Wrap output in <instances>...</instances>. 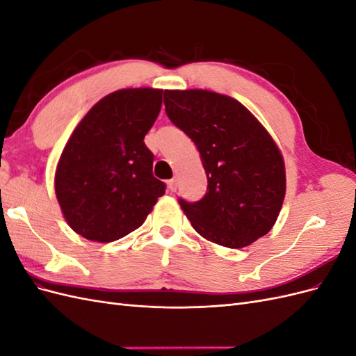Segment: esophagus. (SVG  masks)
<instances>
[{
    "instance_id": "1",
    "label": "esophagus",
    "mask_w": 356,
    "mask_h": 356,
    "mask_svg": "<svg viewBox=\"0 0 356 356\" xmlns=\"http://www.w3.org/2000/svg\"><path fill=\"white\" fill-rule=\"evenodd\" d=\"M168 187H169L170 191H177V188H178V181H177V178L169 179V181H168Z\"/></svg>"
}]
</instances>
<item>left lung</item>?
Here are the masks:
<instances>
[{"label":"left lung","instance_id":"obj_1","mask_svg":"<svg viewBox=\"0 0 356 356\" xmlns=\"http://www.w3.org/2000/svg\"><path fill=\"white\" fill-rule=\"evenodd\" d=\"M165 108L196 144L208 177L203 199H179L193 229L227 248L248 246L270 232L286 175L281 149L266 127L239 101L211 90H165Z\"/></svg>","mask_w":356,"mask_h":356}]
</instances>
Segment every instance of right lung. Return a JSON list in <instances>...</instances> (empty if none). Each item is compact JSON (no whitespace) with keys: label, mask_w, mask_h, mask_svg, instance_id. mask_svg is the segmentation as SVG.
I'll use <instances>...</instances> for the list:
<instances>
[{"label":"right lung","mask_w":356,"mask_h":356,"mask_svg":"<svg viewBox=\"0 0 356 356\" xmlns=\"http://www.w3.org/2000/svg\"><path fill=\"white\" fill-rule=\"evenodd\" d=\"M163 90H115L96 102L59 157L55 191L70 227L93 242H113L141 227L165 184L153 177L144 144Z\"/></svg>","instance_id":"right-lung-1"}]
</instances>
